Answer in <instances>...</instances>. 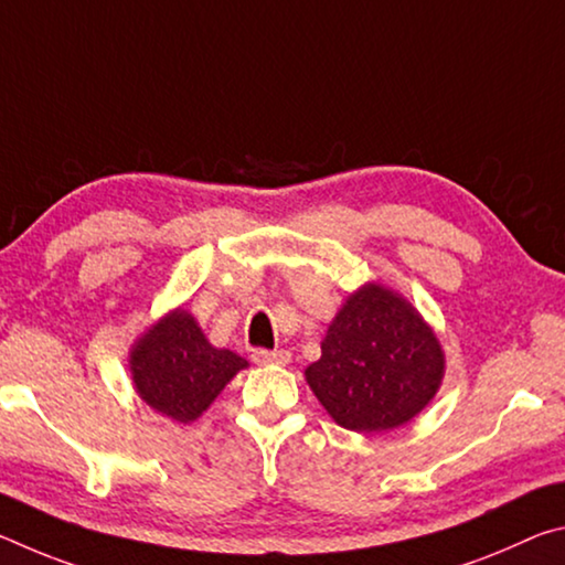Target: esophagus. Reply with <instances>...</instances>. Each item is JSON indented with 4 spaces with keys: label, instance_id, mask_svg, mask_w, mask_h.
<instances>
[{
    "label": "esophagus",
    "instance_id": "esophagus-1",
    "mask_svg": "<svg viewBox=\"0 0 565 565\" xmlns=\"http://www.w3.org/2000/svg\"><path fill=\"white\" fill-rule=\"evenodd\" d=\"M252 361L254 363H281V366H286V363L291 361V353L289 351H269V349H254L252 351Z\"/></svg>",
    "mask_w": 565,
    "mask_h": 565
}]
</instances>
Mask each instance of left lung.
Listing matches in <instances>:
<instances>
[{
  "instance_id": "obj_1",
  "label": "left lung",
  "mask_w": 565,
  "mask_h": 565,
  "mask_svg": "<svg viewBox=\"0 0 565 565\" xmlns=\"http://www.w3.org/2000/svg\"><path fill=\"white\" fill-rule=\"evenodd\" d=\"M444 351L401 296L369 284L349 296L306 381L339 426L381 434L404 426L436 396Z\"/></svg>"
}]
</instances>
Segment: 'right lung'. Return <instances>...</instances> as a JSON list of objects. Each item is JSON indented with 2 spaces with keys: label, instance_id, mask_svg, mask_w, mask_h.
<instances>
[{
  "label": "right lung",
  "instance_id": "add662e5",
  "mask_svg": "<svg viewBox=\"0 0 565 565\" xmlns=\"http://www.w3.org/2000/svg\"><path fill=\"white\" fill-rule=\"evenodd\" d=\"M131 376L151 408L181 424L204 414L222 388L246 369L228 349H214L184 309L161 319L131 351Z\"/></svg>",
  "mask_w": 565,
  "mask_h": 565
}]
</instances>
